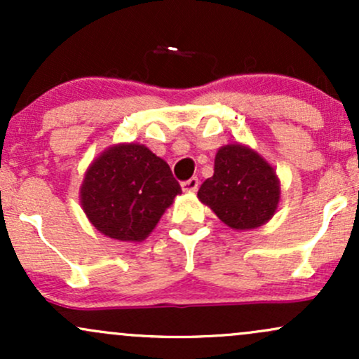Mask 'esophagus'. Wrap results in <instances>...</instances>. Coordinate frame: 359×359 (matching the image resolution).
Here are the masks:
<instances>
[{"label": "esophagus", "mask_w": 359, "mask_h": 359, "mask_svg": "<svg viewBox=\"0 0 359 359\" xmlns=\"http://www.w3.org/2000/svg\"><path fill=\"white\" fill-rule=\"evenodd\" d=\"M197 187H199V179L197 177H191V179L182 182V191L185 192H196Z\"/></svg>", "instance_id": "esophagus-1"}]
</instances>
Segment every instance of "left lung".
<instances>
[{
  "mask_svg": "<svg viewBox=\"0 0 359 359\" xmlns=\"http://www.w3.org/2000/svg\"><path fill=\"white\" fill-rule=\"evenodd\" d=\"M197 197L231 229H255L273 217L280 182L273 167L241 143L217 150L214 175L204 180Z\"/></svg>",
  "mask_w": 359,
  "mask_h": 359,
  "instance_id": "obj_1",
  "label": "left lung"
}]
</instances>
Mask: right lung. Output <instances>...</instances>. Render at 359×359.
Listing matches in <instances>:
<instances>
[{
	"label": "right lung",
	"instance_id": "add662e5",
	"mask_svg": "<svg viewBox=\"0 0 359 359\" xmlns=\"http://www.w3.org/2000/svg\"><path fill=\"white\" fill-rule=\"evenodd\" d=\"M182 189L165 160L145 145L119 143L90 163L81 204L94 228L119 241H143Z\"/></svg>",
	"mask_w": 359,
	"mask_h": 359
}]
</instances>
